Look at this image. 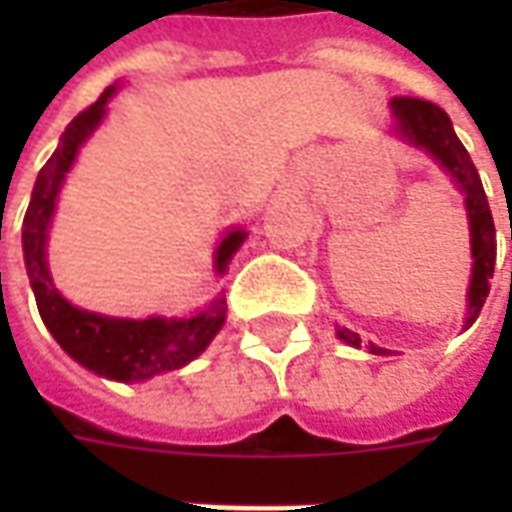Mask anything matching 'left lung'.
<instances>
[{
	"instance_id": "left-lung-1",
	"label": "left lung",
	"mask_w": 512,
	"mask_h": 512,
	"mask_svg": "<svg viewBox=\"0 0 512 512\" xmlns=\"http://www.w3.org/2000/svg\"><path fill=\"white\" fill-rule=\"evenodd\" d=\"M392 117H395V134L408 142V145L422 147L425 153L439 161L441 167L447 169L455 180V186L461 189L466 197V213H469V235H472V282H469V307H466V321L463 329H469L477 315L483 310L488 290H491V277H494L496 263V230L494 216L488 208V197H485L483 183L477 175L474 161L461 145V139L452 131V123L447 112L441 106L422 101V98H411V95H397L392 98ZM512 241V230H510ZM337 337L348 345H362L359 334L348 332V329H337ZM373 354H386L384 348H376L370 343Z\"/></svg>"
}]
</instances>
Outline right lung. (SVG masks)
I'll return each instance as SVG.
<instances>
[{
	"instance_id": "right-lung-1",
	"label": "right lung",
	"mask_w": 512,
	"mask_h": 512,
	"mask_svg": "<svg viewBox=\"0 0 512 512\" xmlns=\"http://www.w3.org/2000/svg\"><path fill=\"white\" fill-rule=\"evenodd\" d=\"M115 90L117 87H106L93 106H87L82 115L73 117L57 150L51 153L46 167L38 172L27 216H24L21 244H24V263H27L29 285L35 290L40 318L54 334V340L62 345V351L98 376L128 384V381H145L158 373L178 370L189 365L191 359H197L222 329L227 304H224V296H219L191 318L134 321V318H109L98 312L79 310L71 301L62 299L60 290L54 288L49 263H46V241H49V224L54 216V205H57V194L68 169L76 161L79 147L104 120L106 104ZM244 238V230L224 233L213 252V268L219 277H224Z\"/></svg>"
}]
</instances>
